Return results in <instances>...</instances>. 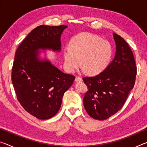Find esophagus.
I'll use <instances>...</instances> for the list:
<instances>
[{
  "instance_id": "obj_1",
  "label": "esophagus",
  "mask_w": 147,
  "mask_h": 147,
  "mask_svg": "<svg viewBox=\"0 0 147 147\" xmlns=\"http://www.w3.org/2000/svg\"><path fill=\"white\" fill-rule=\"evenodd\" d=\"M75 81L76 82H82V78L80 76H76L75 78Z\"/></svg>"
}]
</instances>
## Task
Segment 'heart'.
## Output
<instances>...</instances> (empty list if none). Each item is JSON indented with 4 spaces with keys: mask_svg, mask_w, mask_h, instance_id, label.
I'll return each instance as SVG.
<instances>
[{
    "mask_svg": "<svg viewBox=\"0 0 147 147\" xmlns=\"http://www.w3.org/2000/svg\"><path fill=\"white\" fill-rule=\"evenodd\" d=\"M113 54L111 43L90 33H80L71 39L69 49L64 50V63L73 72L80 64L89 73L99 74L108 66Z\"/></svg>",
    "mask_w": 147,
    "mask_h": 147,
    "instance_id": "heart-1",
    "label": "heart"
}]
</instances>
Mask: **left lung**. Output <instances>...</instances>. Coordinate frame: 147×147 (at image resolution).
<instances>
[{
	"label": "left lung",
	"mask_w": 147,
	"mask_h": 147,
	"mask_svg": "<svg viewBox=\"0 0 147 147\" xmlns=\"http://www.w3.org/2000/svg\"><path fill=\"white\" fill-rule=\"evenodd\" d=\"M113 37L116 54L112 62L97 75L83 78L88 86L84 108L89 116L99 121L120 110L136 82L137 67L132 51L119 35L113 33Z\"/></svg>",
	"instance_id": "obj_1"
}]
</instances>
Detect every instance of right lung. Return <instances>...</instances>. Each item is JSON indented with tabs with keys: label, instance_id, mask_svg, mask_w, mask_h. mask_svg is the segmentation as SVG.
Masks as SVG:
<instances>
[{
	"label": "right lung",
	"instance_id": "1",
	"mask_svg": "<svg viewBox=\"0 0 147 147\" xmlns=\"http://www.w3.org/2000/svg\"><path fill=\"white\" fill-rule=\"evenodd\" d=\"M67 27H36L16 50L11 81L17 98L27 112L39 119H51L58 113L64 93L75 78L49 61H41L37 58L39 49L60 51L61 34Z\"/></svg>",
	"mask_w": 147,
	"mask_h": 147
}]
</instances>
